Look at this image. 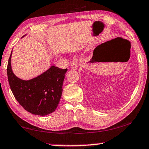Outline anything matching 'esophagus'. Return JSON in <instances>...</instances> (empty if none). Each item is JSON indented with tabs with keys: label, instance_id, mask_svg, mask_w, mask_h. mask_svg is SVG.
Wrapping results in <instances>:
<instances>
[{
	"label": "esophagus",
	"instance_id": "1",
	"mask_svg": "<svg viewBox=\"0 0 149 149\" xmlns=\"http://www.w3.org/2000/svg\"><path fill=\"white\" fill-rule=\"evenodd\" d=\"M77 63H78L77 59H73V61H72V63H71V69H72V70H76L77 69V66H78Z\"/></svg>",
	"mask_w": 149,
	"mask_h": 149
}]
</instances>
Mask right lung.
Returning <instances> with one entry per match:
<instances>
[{
  "label": "right lung",
  "instance_id": "add662e5",
  "mask_svg": "<svg viewBox=\"0 0 149 149\" xmlns=\"http://www.w3.org/2000/svg\"><path fill=\"white\" fill-rule=\"evenodd\" d=\"M11 56L12 51L7 71L10 88L15 100L24 109L33 114L45 116L54 112L62 95L67 69H60L52 65L34 78L22 80L15 76L11 68Z\"/></svg>",
  "mask_w": 149,
  "mask_h": 149
}]
</instances>
